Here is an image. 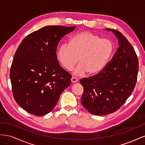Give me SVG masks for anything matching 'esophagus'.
<instances>
[{
    "label": "esophagus",
    "instance_id": "esophagus-1",
    "mask_svg": "<svg viewBox=\"0 0 145 145\" xmlns=\"http://www.w3.org/2000/svg\"><path fill=\"white\" fill-rule=\"evenodd\" d=\"M78 81V78H76V77H72L71 78V82H72V83H76V82H77Z\"/></svg>",
    "mask_w": 145,
    "mask_h": 145
}]
</instances>
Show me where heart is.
Returning <instances> with one entry per match:
<instances>
[{
  "label": "heart",
  "instance_id": "1",
  "mask_svg": "<svg viewBox=\"0 0 145 145\" xmlns=\"http://www.w3.org/2000/svg\"><path fill=\"white\" fill-rule=\"evenodd\" d=\"M114 44L108 39L89 31L73 36L69 43L64 42L59 47L57 58L66 69L71 70L79 62L74 74L83 76L86 72L95 75L106 67L114 52Z\"/></svg>",
  "mask_w": 145,
  "mask_h": 145
}]
</instances>
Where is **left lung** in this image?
I'll return each mask as SVG.
<instances>
[{"label":"left lung","mask_w":145,"mask_h":145,"mask_svg":"<svg viewBox=\"0 0 145 145\" xmlns=\"http://www.w3.org/2000/svg\"><path fill=\"white\" fill-rule=\"evenodd\" d=\"M119 47L102 71L80 82L83 87L82 106L92 114L104 116L117 111L134 91L137 80V56L127 39L117 30Z\"/></svg>","instance_id":"1"}]
</instances>
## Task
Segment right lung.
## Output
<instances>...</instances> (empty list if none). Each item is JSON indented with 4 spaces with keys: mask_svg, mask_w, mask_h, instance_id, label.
<instances>
[{
    "mask_svg": "<svg viewBox=\"0 0 145 145\" xmlns=\"http://www.w3.org/2000/svg\"><path fill=\"white\" fill-rule=\"evenodd\" d=\"M75 28L46 26L26 36L17 49L10 72L13 97L31 114L51 112L71 84V74L60 67L56 49Z\"/></svg>",
    "mask_w": 145,
    "mask_h": 145,
    "instance_id": "obj_1",
    "label": "right lung"
}]
</instances>
